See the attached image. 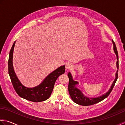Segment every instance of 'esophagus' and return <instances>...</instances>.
<instances>
[{
    "label": "esophagus",
    "mask_w": 125,
    "mask_h": 125,
    "mask_svg": "<svg viewBox=\"0 0 125 125\" xmlns=\"http://www.w3.org/2000/svg\"><path fill=\"white\" fill-rule=\"evenodd\" d=\"M72 68V64L70 62H68L66 64V70H69Z\"/></svg>",
    "instance_id": "34e87169"
}]
</instances>
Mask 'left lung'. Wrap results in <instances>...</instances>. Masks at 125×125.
<instances>
[{
    "label": "left lung",
    "instance_id": "8db88e82",
    "mask_svg": "<svg viewBox=\"0 0 125 125\" xmlns=\"http://www.w3.org/2000/svg\"><path fill=\"white\" fill-rule=\"evenodd\" d=\"M113 50L115 52V54L116 55V67L118 69H119V62H118V51L116 49V45L115 43L113 41ZM68 77L69 78V83H68V92H69L70 95L71 96V99L76 104H78V105H80L82 106H90L94 104H95L96 103H98L101 101L103 100L104 99L106 98L109 95V94L111 93V91H112L113 88L114 86V85L116 83V81L118 79V70H117L116 74H115V80H114L113 83L112 84V85L110 87V89L108 90V92L102 95L101 96H98L96 98H88L87 96L84 95L81 91L79 90L78 88L75 87V85L78 84V82L73 80L72 75L70 72L68 73Z\"/></svg>",
    "mask_w": 125,
    "mask_h": 125
}]
</instances>
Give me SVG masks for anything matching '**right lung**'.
<instances>
[{"label":"right lung","instance_id":"add662e5","mask_svg":"<svg viewBox=\"0 0 125 125\" xmlns=\"http://www.w3.org/2000/svg\"><path fill=\"white\" fill-rule=\"evenodd\" d=\"M15 43L16 41L14 42L10 50L8 62L9 74L15 91L20 97L29 101L38 103L47 100L51 94L57 78L65 73V66H60L53 71L38 86L33 88L25 87L18 79L13 66V54Z\"/></svg>","mask_w":125,"mask_h":125}]
</instances>
